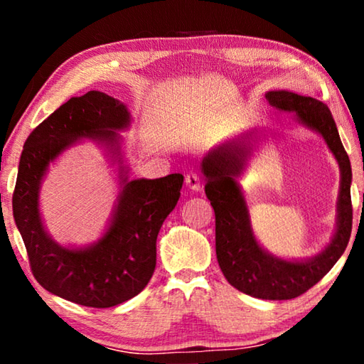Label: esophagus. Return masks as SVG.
Here are the masks:
<instances>
[{
    "label": "esophagus",
    "instance_id": "obj_1",
    "mask_svg": "<svg viewBox=\"0 0 364 364\" xmlns=\"http://www.w3.org/2000/svg\"><path fill=\"white\" fill-rule=\"evenodd\" d=\"M186 186L188 189L194 191V193H199V191H202V183H200V178L197 176L196 173H189L186 175Z\"/></svg>",
    "mask_w": 364,
    "mask_h": 364
}]
</instances>
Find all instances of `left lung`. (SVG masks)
<instances>
[{
	"instance_id": "left-lung-1",
	"label": "left lung",
	"mask_w": 364,
	"mask_h": 364,
	"mask_svg": "<svg viewBox=\"0 0 364 364\" xmlns=\"http://www.w3.org/2000/svg\"><path fill=\"white\" fill-rule=\"evenodd\" d=\"M269 106L292 114L299 125L324 139L341 171L336 228L321 252L306 258H282L271 254L258 241L252 228L249 204L239 180L247 173L250 160L267 134L244 132L208 151L200 164L207 178L205 194L215 210V247L225 278L252 297L289 300L306 292L334 267L347 249L352 232V167L336 122L326 104L287 90L267 91Z\"/></svg>"
}]
</instances>
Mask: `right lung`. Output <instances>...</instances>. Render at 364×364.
I'll return each mask as SVG.
<instances>
[{"label":"right lung","mask_w":364,"mask_h":364,"mask_svg":"<svg viewBox=\"0 0 364 364\" xmlns=\"http://www.w3.org/2000/svg\"><path fill=\"white\" fill-rule=\"evenodd\" d=\"M122 101L102 91L70 97L41 122L23 144L12 213L26 244L35 279L48 292L73 304L109 308L133 299L156 269V241L180 199L183 175L132 180L120 132L132 128ZM95 142L117 175L119 194L102 236L85 246L59 245L39 207L42 181L50 165L70 146Z\"/></svg>","instance_id":"right-lung-1"}]
</instances>
